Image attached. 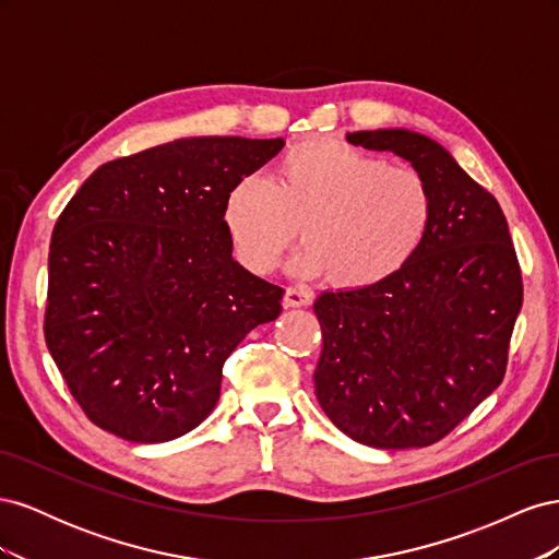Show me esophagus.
I'll list each match as a JSON object with an SVG mask.
<instances>
[{"instance_id": "34e87169", "label": "esophagus", "mask_w": 559, "mask_h": 559, "mask_svg": "<svg viewBox=\"0 0 559 559\" xmlns=\"http://www.w3.org/2000/svg\"><path fill=\"white\" fill-rule=\"evenodd\" d=\"M310 302H312V294L306 289H298V286H289V289L284 292L286 308H302V306H310Z\"/></svg>"}]
</instances>
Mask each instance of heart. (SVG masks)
Returning a JSON list of instances; mask_svg holds the SVG:
<instances>
[{
  "label": "heart",
  "mask_w": 559,
  "mask_h": 559,
  "mask_svg": "<svg viewBox=\"0 0 559 559\" xmlns=\"http://www.w3.org/2000/svg\"><path fill=\"white\" fill-rule=\"evenodd\" d=\"M433 216L427 179L341 140H308L277 160L270 179L245 177L224 200V228L238 261L267 275L306 242L294 270L331 275L341 289H370L394 277L425 242Z\"/></svg>",
  "instance_id": "obj_1"
}]
</instances>
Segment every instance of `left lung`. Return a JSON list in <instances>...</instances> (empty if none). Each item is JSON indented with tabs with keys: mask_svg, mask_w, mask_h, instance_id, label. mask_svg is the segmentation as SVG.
<instances>
[{
	"mask_svg": "<svg viewBox=\"0 0 559 559\" xmlns=\"http://www.w3.org/2000/svg\"><path fill=\"white\" fill-rule=\"evenodd\" d=\"M347 142L408 160L429 183L433 216L394 277L314 300L324 337L314 394L357 443L425 448L503 380L522 308L518 257L497 198L445 146L405 128L347 132Z\"/></svg>",
	"mask_w": 559,
	"mask_h": 559,
	"instance_id": "left-lung-1",
	"label": "left lung"
}]
</instances>
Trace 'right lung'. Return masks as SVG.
<instances>
[{
  "label": "right lung",
  "instance_id": "right-lung-1",
  "mask_svg": "<svg viewBox=\"0 0 559 559\" xmlns=\"http://www.w3.org/2000/svg\"><path fill=\"white\" fill-rule=\"evenodd\" d=\"M284 140L181 138L99 165L60 214L44 335L76 403L130 443L189 433L284 289L233 259L224 200Z\"/></svg>",
  "mask_w": 559,
  "mask_h": 559
}]
</instances>
